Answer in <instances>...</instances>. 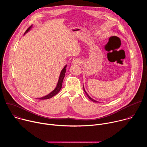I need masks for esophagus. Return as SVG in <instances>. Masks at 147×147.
I'll list each match as a JSON object with an SVG mask.
<instances>
[{"label":"esophagus","instance_id":"1","mask_svg":"<svg viewBox=\"0 0 147 147\" xmlns=\"http://www.w3.org/2000/svg\"><path fill=\"white\" fill-rule=\"evenodd\" d=\"M73 63L77 64V65H80L81 63V60H80L78 59H76L73 60Z\"/></svg>","mask_w":147,"mask_h":147}]
</instances>
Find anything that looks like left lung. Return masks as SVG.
<instances>
[{
  "instance_id": "left-lung-1",
  "label": "left lung",
  "mask_w": 147,
  "mask_h": 147,
  "mask_svg": "<svg viewBox=\"0 0 147 147\" xmlns=\"http://www.w3.org/2000/svg\"><path fill=\"white\" fill-rule=\"evenodd\" d=\"M83 88H84V87H83ZM84 92H85V93H86V95H87V96H88V98H89V99H90V100H92V101H93V102H98V101H96V100H94V99H92V98H91V97H90V96H89V95H88V94H87V92H86V90H85V89H84Z\"/></svg>"
}]
</instances>
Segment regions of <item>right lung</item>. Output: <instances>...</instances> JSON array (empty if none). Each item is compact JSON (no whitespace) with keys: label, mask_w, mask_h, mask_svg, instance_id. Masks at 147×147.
Returning <instances> with one entry per match:
<instances>
[{"label":"right lung","mask_w":147,"mask_h":147,"mask_svg":"<svg viewBox=\"0 0 147 147\" xmlns=\"http://www.w3.org/2000/svg\"><path fill=\"white\" fill-rule=\"evenodd\" d=\"M32 26L30 27L26 31L25 34L27 33L28 31H29V30L31 29ZM66 66H65V67L62 69L61 73H60V77H59V80H58V82H57V86L55 88V89L52 91L50 94H49L48 95L44 96V97H42V98H38L39 99H49L52 97H53V96H55V95H56L59 91L60 90H61V86H62V82H63V78L65 77V73H66Z\"/></svg>","instance_id":"obj_1"}]
</instances>
